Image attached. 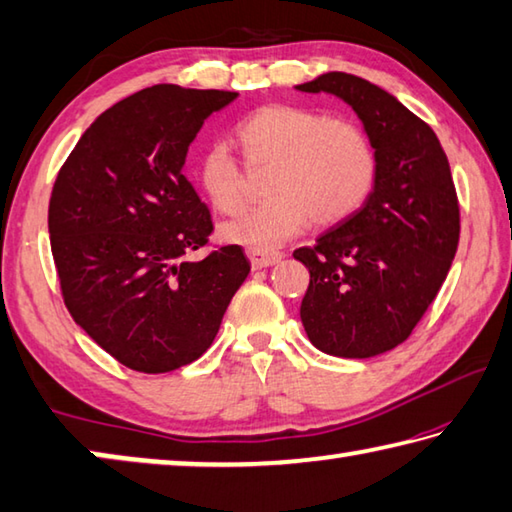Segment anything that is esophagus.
Instances as JSON below:
<instances>
[{"instance_id":"esophagus-1","label":"esophagus","mask_w":512,"mask_h":512,"mask_svg":"<svg viewBox=\"0 0 512 512\" xmlns=\"http://www.w3.org/2000/svg\"><path fill=\"white\" fill-rule=\"evenodd\" d=\"M248 259H250V266L255 268H266V266H273L282 259V253H277V250H255L250 248L248 250Z\"/></svg>"}]
</instances>
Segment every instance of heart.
Masks as SVG:
<instances>
[{
	"label": "heart",
	"instance_id": "obj_1",
	"mask_svg": "<svg viewBox=\"0 0 512 512\" xmlns=\"http://www.w3.org/2000/svg\"><path fill=\"white\" fill-rule=\"evenodd\" d=\"M248 169H268V201L221 225L228 244L271 250L307 228L334 225L366 203L377 180V151L354 121L329 119L298 106H266L237 126ZM198 183L223 214L246 201V180L225 144H212L198 160Z\"/></svg>",
	"mask_w": 512,
	"mask_h": 512
}]
</instances>
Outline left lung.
<instances>
[{
    "instance_id": "8db88e82",
    "label": "left lung",
    "mask_w": 512,
    "mask_h": 512,
    "mask_svg": "<svg viewBox=\"0 0 512 512\" xmlns=\"http://www.w3.org/2000/svg\"><path fill=\"white\" fill-rule=\"evenodd\" d=\"M296 90L348 103L377 151L366 203L293 253L309 268L302 327L332 357H377L409 339L452 266L461 232L452 171L436 133L379 85L327 72Z\"/></svg>"
}]
</instances>
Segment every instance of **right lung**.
<instances>
[{"label": "right lung", "mask_w": 512, "mask_h": 512, "mask_svg": "<svg viewBox=\"0 0 512 512\" xmlns=\"http://www.w3.org/2000/svg\"><path fill=\"white\" fill-rule=\"evenodd\" d=\"M239 97L153 85L92 121L60 169L49 239L74 323L137 372H171L210 348L250 262L207 244L212 219L185 178L203 121Z\"/></svg>", "instance_id": "1"}]
</instances>
